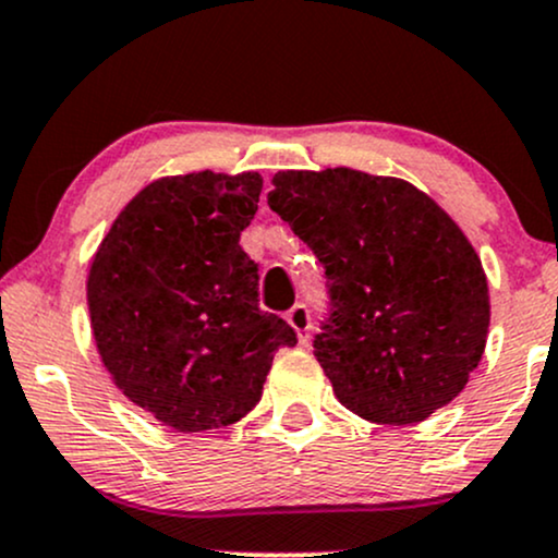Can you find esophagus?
Returning a JSON list of instances; mask_svg holds the SVG:
<instances>
[{"label": "esophagus", "mask_w": 558, "mask_h": 558, "mask_svg": "<svg viewBox=\"0 0 558 558\" xmlns=\"http://www.w3.org/2000/svg\"><path fill=\"white\" fill-rule=\"evenodd\" d=\"M288 325H291L293 330H296V338L299 343H306V338H310V328H312V319H310V310H306L304 304H296L293 310H288Z\"/></svg>", "instance_id": "34e87169"}]
</instances>
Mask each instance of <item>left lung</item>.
Wrapping results in <instances>:
<instances>
[{
    "instance_id": "left-lung-1",
    "label": "left lung",
    "mask_w": 558,
    "mask_h": 558,
    "mask_svg": "<svg viewBox=\"0 0 558 558\" xmlns=\"http://www.w3.org/2000/svg\"><path fill=\"white\" fill-rule=\"evenodd\" d=\"M267 204L317 259L330 317L315 356L338 401L412 425L462 393L483 360L488 278L464 230L403 178L278 170Z\"/></svg>"
}]
</instances>
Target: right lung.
Here are the masks:
<instances>
[{
	"label": "right lung",
	"instance_id": "obj_1",
	"mask_svg": "<svg viewBox=\"0 0 558 558\" xmlns=\"http://www.w3.org/2000/svg\"><path fill=\"white\" fill-rule=\"evenodd\" d=\"M262 175H165L120 209L86 280L96 351L136 407L178 433L246 417L296 332L257 304L241 233Z\"/></svg>",
	"mask_w": 558,
	"mask_h": 558
}]
</instances>
